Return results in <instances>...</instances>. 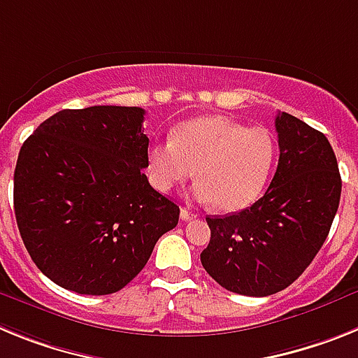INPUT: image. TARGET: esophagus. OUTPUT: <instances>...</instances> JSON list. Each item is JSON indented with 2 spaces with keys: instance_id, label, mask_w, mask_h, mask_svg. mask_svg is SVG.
<instances>
[{
  "instance_id": "obj_1",
  "label": "esophagus",
  "mask_w": 358,
  "mask_h": 358,
  "mask_svg": "<svg viewBox=\"0 0 358 358\" xmlns=\"http://www.w3.org/2000/svg\"><path fill=\"white\" fill-rule=\"evenodd\" d=\"M195 217H197V215L192 213V211H188L186 208H181V218H182V220H194Z\"/></svg>"
}]
</instances>
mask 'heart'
Segmentation results:
<instances>
[{"mask_svg": "<svg viewBox=\"0 0 358 358\" xmlns=\"http://www.w3.org/2000/svg\"><path fill=\"white\" fill-rule=\"evenodd\" d=\"M276 157V141L267 129L202 116L181 123L173 140L148 148V173L157 189L170 192L197 170L194 197L215 202L222 211H238L264 194Z\"/></svg>", "mask_w": 358, "mask_h": 358, "instance_id": "b5f03b06", "label": "heart"}]
</instances>
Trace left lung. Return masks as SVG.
I'll list each match as a JSON object with an SVG mask.
<instances>
[{
  "label": "left lung",
  "instance_id": "obj_1",
  "mask_svg": "<svg viewBox=\"0 0 358 358\" xmlns=\"http://www.w3.org/2000/svg\"><path fill=\"white\" fill-rule=\"evenodd\" d=\"M280 161L268 189L248 210L206 217L202 267L218 285L264 297L305 273L330 233L341 201L339 164L322 132L289 113L276 116Z\"/></svg>",
  "mask_w": 358,
  "mask_h": 358
}]
</instances>
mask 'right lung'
<instances>
[{
  "instance_id": "obj_1",
  "label": "right lung",
  "mask_w": 358,
  "mask_h": 358,
  "mask_svg": "<svg viewBox=\"0 0 358 358\" xmlns=\"http://www.w3.org/2000/svg\"><path fill=\"white\" fill-rule=\"evenodd\" d=\"M141 107L64 109L19 150L14 213L24 248L66 290L106 296L147 265L179 222V206L152 188Z\"/></svg>"
}]
</instances>
